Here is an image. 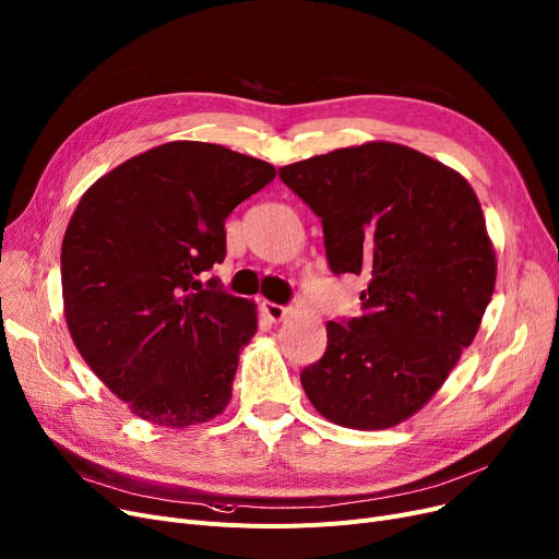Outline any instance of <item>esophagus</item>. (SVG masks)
I'll return each mask as SVG.
<instances>
[{
	"label": "esophagus",
	"instance_id": "34e87169",
	"mask_svg": "<svg viewBox=\"0 0 559 559\" xmlns=\"http://www.w3.org/2000/svg\"><path fill=\"white\" fill-rule=\"evenodd\" d=\"M262 312L270 322H281L285 318L287 308L281 306V304H274V301H262Z\"/></svg>",
	"mask_w": 559,
	"mask_h": 559
}]
</instances>
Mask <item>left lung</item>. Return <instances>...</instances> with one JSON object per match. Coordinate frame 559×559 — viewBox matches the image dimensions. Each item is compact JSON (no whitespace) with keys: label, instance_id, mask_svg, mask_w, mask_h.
Instances as JSON below:
<instances>
[{"label":"left lung","instance_id":"obj_1","mask_svg":"<svg viewBox=\"0 0 559 559\" xmlns=\"http://www.w3.org/2000/svg\"><path fill=\"white\" fill-rule=\"evenodd\" d=\"M278 176L322 219L331 272L368 278L366 312L326 324L304 391L335 425L395 427L443 385L491 301L496 251L475 191L454 168L388 141Z\"/></svg>","mask_w":559,"mask_h":559}]
</instances>
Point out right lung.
<instances>
[{
    "mask_svg": "<svg viewBox=\"0 0 559 559\" xmlns=\"http://www.w3.org/2000/svg\"><path fill=\"white\" fill-rule=\"evenodd\" d=\"M274 176L224 145L171 141L80 199L61 247L66 324L134 416L182 429L228 406L258 312L201 274L226 258V216Z\"/></svg>",
    "mask_w": 559,
    "mask_h": 559,
    "instance_id": "obj_1",
    "label": "right lung"
}]
</instances>
